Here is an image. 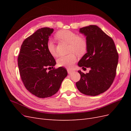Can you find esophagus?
Listing matches in <instances>:
<instances>
[{
  "label": "esophagus",
  "mask_w": 131,
  "mask_h": 131,
  "mask_svg": "<svg viewBox=\"0 0 131 131\" xmlns=\"http://www.w3.org/2000/svg\"><path fill=\"white\" fill-rule=\"evenodd\" d=\"M67 72H68V74H70V73H72L73 72V70L72 69H67Z\"/></svg>",
  "instance_id": "obj_1"
}]
</instances>
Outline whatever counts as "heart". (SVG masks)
Masks as SVG:
<instances>
[{
    "mask_svg": "<svg viewBox=\"0 0 131 131\" xmlns=\"http://www.w3.org/2000/svg\"><path fill=\"white\" fill-rule=\"evenodd\" d=\"M54 37L59 41L69 43V52H71L68 54L59 56L57 60L58 65L72 68L77 60V56L74 52L81 55L87 50L88 42L86 38L82 35H78L69 30H59L55 34ZM47 49L52 56H57L56 46L52 41L49 40L47 42Z\"/></svg>",
    "mask_w": 131,
    "mask_h": 131,
    "instance_id": "obj_1",
    "label": "heart"
}]
</instances>
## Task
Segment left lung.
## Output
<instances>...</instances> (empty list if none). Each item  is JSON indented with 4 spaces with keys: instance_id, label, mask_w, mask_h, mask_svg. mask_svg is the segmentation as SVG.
Returning a JSON list of instances; mask_svg holds the SVG:
<instances>
[{
    "instance_id": "obj_1",
    "label": "left lung",
    "mask_w": 131,
    "mask_h": 131,
    "mask_svg": "<svg viewBox=\"0 0 131 131\" xmlns=\"http://www.w3.org/2000/svg\"><path fill=\"white\" fill-rule=\"evenodd\" d=\"M80 32L86 37L88 47L78 66L91 70L86 74L78 71L81 77L76 86L83 94L97 96L112 85L116 76L118 54L113 39L98 26L81 28Z\"/></svg>"
}]
</instances>
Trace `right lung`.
<instances>
[{"mask_svg":"<svg viewBox=\"0 0 131 131\" xmlns=\"http://www.w3.org/2000/svg\"><path fill=\"white\" fill-rule=\"evenodd\" d=\"M53 31V29L48 27L37 30L23 41L18 56L23 84L39 98L49 97L56 93L68 74L64 67L54 68L56 61L47 49L49 38Z\"/></svg>","mask_w":131,"mask_h":131,"instance_id":"right-lung-1","label":"right lung"}]
</instances>
